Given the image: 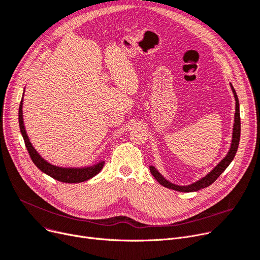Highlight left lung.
I'll return each instance as SVG.
<instances>
[{
  "instance_id": "1",
  "label": "left lung",
  "mask_w": 260,
  "mask_h": 260,
  "mask_svg": "<svg viewBox=\"0 0 260 260\" xmlns=\"http://www.w3.org/2000/svg\"><path fill=\"white\" fill-rule=\"evenodd\" d=\"M232 90H233L234 97L236 100V113H235V123H234V128H233V139H232V144L230 147V151L228 153V155L218 163V166L211 171L206 177H203L200 180L189 184V185H185V186H180V185H176L173 184L171 182H169L168 180H166L163 177L160 175V173L154 168V167H149V171H151L152 175L154 176V178L165 187L171 188V189H175L177 192H184V193H188V192H196V190H199L201 188L208 187L209 185H211L213 182L216 181V179L219 177L224 170L230 166V163L232 162V160L234 159L237 148L239 145V140H240V113H239V101H238V97L237 93L233 87V85L231 84Z\"/></svg>"
}]
</instances>
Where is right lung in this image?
Listing matches in <instances>:
<instances>
[{"label":"right lung","mask_w":260,"mask_h":260,"mask_svg":"<svg viewBox=\"0 0 260 260\" xmlns=\"http://www.w3.org/2000/svg\"><path fill=\"white\" fill-rule=\"evenodd\" d=\"M22 102H23V100H21V104H20V108H19V124H20L21 134L23 136L25 146L27 148V151H28V154H29L32 162L35 163L40 171H42L43 173L50 176L51 178L56 179L58 181H61V182L79 183V182H83V181H86V180L92 178L93 176L97 175L103 169L105 161H100L95 166L83 168V169H63V168L52 166L47 161H45L37 153V151L31 145V143L29 142L28 136L26 135V131H25L24 123H23Z\"/></svg>","instance_id":"obj_1"}]
</instances>
